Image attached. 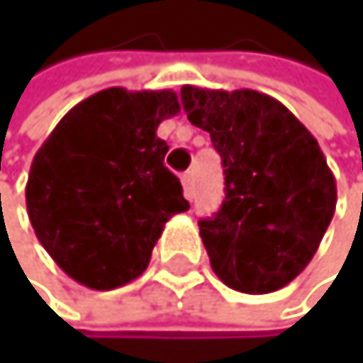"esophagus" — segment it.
<instances>
[{"mask_svg":"<svg viewBox=\"0 0 363 363\" xmlns=\"http://www.w3.org/2000/svg\"><path fill=\"white\" fill-rule=\"evenodd\" d=\"M180 183H183V191L187 200H194V183H191V174H183L180 176Z\"/></svg>","mask_w":363,"mask_h":363,"instance_id":"1","label":"esophagus"}]
</instances>
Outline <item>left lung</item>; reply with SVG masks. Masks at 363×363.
<instances>
[{
    "label": "left lung",
    "mask_w": 363,
    "mask_h": 363,
    "mask_svg": "<svg viewBox=\"0 0 363 363\" xmlns=\"http://www.w3.org/2000/svg\"><path fill=\"white\" fill-rule=\"evenodd\" d=\"M180 100L224 165L222 208L198 222L213 272L244 294L285 287L313 259L335 213V178L315 137L252 89L185 84Z\"/></svg>",
    "instance_id": "1"
}]
</instances>
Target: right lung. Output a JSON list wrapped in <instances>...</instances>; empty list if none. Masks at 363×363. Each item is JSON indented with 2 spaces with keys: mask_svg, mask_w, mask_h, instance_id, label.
<instances>
[{
  "mask_svg": "<svg viewBox=\"0 0 363 363\" xmlns=\"http://www.w3.org/2000/svg\"><path fill=\"white\" fill-rule=\"evenodd\" d=\"M178 113L169 89L111 86L76 104L34 155L26 185L32 228L80 285L106 291L141 277L165 222L189 208L157 137Z\"/></svg>",
  "mask_w": 363,
  "mask_h": 363,
  "instance_id": "add662e5",
  "label": "right lung"
}]
</instances>
